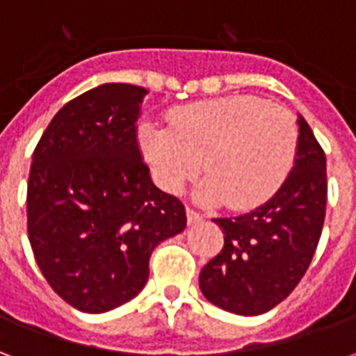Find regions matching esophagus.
<instances>
[{"label":"esophagus","instance_id":"esophagus-1","mask_svg":"<svg viewBox=\"0 0 356 356\" xmlns=\"http://www.w3.org/2000/svg\"><path fill=\"white\" fill-rule=\"evenodd\" d=\"M186 221H188V225H196L204 221V216L198 213V211H194L193 208H186Z\"/></svg>","mask_w":356,"mask_h":356}]
</instances>
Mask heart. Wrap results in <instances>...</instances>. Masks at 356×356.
<instances>
[{
	"label": "heart",
	"instance_id": "heart-1",
	"mask_svg": "<svg viewBox=\"0 0 356 356\" xmlns=\"http://www.w3.org/2000/svg\"><path fill=\"white\" fill-rule=\"evenodd\" d=\"M298 122L290 110L252 97L231 95L179 106L170 129L143 125L140 145L163 191L179 194L202 168L204 202L248 208L282 185L298 156Z\"/></svg>",
	"mask_w": 356,
	"mask_h": 356
}]
</instances>
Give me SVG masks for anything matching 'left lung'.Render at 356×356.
<instances>
[{
	"mask_svg": "<svg viewBox=\"0 0 356 356\" xmlns=\"http://www.w3.org/2000/svg\"><path fill=\"white\" fill-rule=\"evenodd\" d=\"M298 124L296 165L278 193L250 213L213 219L225 246L200 270V290L229 313L270 311L313 261L326 216V156L303 116Z\"/></svg>",
	"mask_w": 356,
	"mask_h": 356,
	"instance_id": "obj_1",
	"label": "left lung"
}]
</instances>
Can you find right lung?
Instances as JSON below:
<instances>
[{
	"label": "right lung",
	"mask_w": 356,
	"mask_h": 356,
	"mask_svg": "<svg viewBox=\"0 0 356 356\" xmlns=\"http://www.w3.org/2000/svg\"><path fill=\"white\" fill-rule=\"evenodd\" d=\"M145 88L104 83L66 102L32 156L28 238L53 290L83 313L139 293L160 242L185 231L177 196L152 183L137 143Z\"/></svg>",
	"instance_id": "add662e5"
}]
</instances>
